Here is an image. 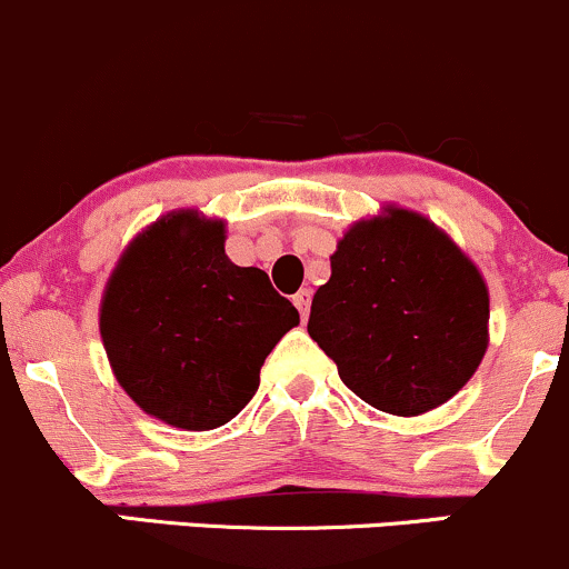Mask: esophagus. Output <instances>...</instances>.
Returning <instances> with one entry per match:
<instances>
[{
  "mask_svg": "<svg viewBox=\"0 0 569 569\" xmlns=\"http://www.w3.org/2000/svg\"><path fill=\"white\" fill-rule=\"evenodd\" d=\"M295 305H297L299 316H302V321H308V313H310V291H308V289L297 291V295H295Z\"/></svg>",
  "mask_w": 569,
  "mask_h": 569,
  "instance_id": "esophagus-1",
  "label": "esophagus"
}]
</instances>
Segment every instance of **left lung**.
Listing matches in <instances>:
<instances>
[{"label":"left lung","mask_w":569,"mask_h":569,"mask_svg":"<svg viewBox=\"0 0 569 569\" xmlns=\"http://www.w3.org/2000/svg\"><path fill=\"white\" fill-rule=\"evenodd\" d=\"M308 332L372 408L418 416L448 402L489 346V291L470 259L410 210L359 221L316 291Z\"/></svg>","instance_id":"1"}]
</instances>
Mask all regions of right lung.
Returning a JSON list of instances; mask_svg holds the SVG:
<instances>
[{"label":"right lung","mask_w":569,"mask_h":569,"mask_svg":"<svg viewBox=\"0 0 569 569\" xmlns=\"http://www.w3.org/2000/svg\"><path fill=\"white\" fill-rule=\"evenodd\" d=\"M299 323L259 267L223 253V223L193 210L142 232L118 261L99 313L129 397L172 427L216 429L251 402L259 370Z\"/></svg>","instance_id":"add662e5"}]
</instances>
